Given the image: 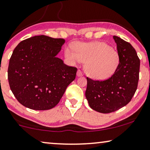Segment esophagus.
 <instances>
[{"mask_svg":"<svg viewBox=\"0 0 150 150\" xmlns=\"http://www.w3.org/2000/svg\"><path fill=\"white\" fill-rule=\"evenodd\" d=\"M77 77H81L83 75V73H81V71H80V70H78V71H77Z\"/></svg>","mask_w":150,"mask_h":150,"instance_id":"1","label":"esophagus"}]
</instances>
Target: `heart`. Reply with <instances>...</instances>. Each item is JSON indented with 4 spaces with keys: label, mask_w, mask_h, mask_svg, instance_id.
Returning a JSON list of instances; mask_svg holds the SVG:
<instances>
[{
    "label": "heart",
    "mask_w": 150,
    "mask_h": 150,
    "mask_svg": "<svg viewBox=\"0 0 150 150\" xmlns=\"http://www.w3.org/2000/svg\"><path fill=\"white\" fill-rule=\"evenodd\" d=\"M65 49V56L73 64L85 62L84 71L93 79L105 80L114 74L120 64L118 52L107 43H77Z\"/></svg>",
    "instance_id": "heart-1"
}]
</instances>
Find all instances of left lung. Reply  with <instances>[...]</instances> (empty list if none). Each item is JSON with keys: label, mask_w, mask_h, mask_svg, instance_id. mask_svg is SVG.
<instances>
[{"label": "left lung", "mask_w": 150, "mask_h": 150, "mask_svg": "<svg viewBox=\"0 0 150 150\" xmlns=\"http://www.w3.org/2000/svg\"><path fill=\"white\" fill-rule=\"evenodd\" d=\"M120 56V64L114 74L105 81L87 77L85 96L90 107L102 113H109L127 105L137 89L140 59L129 43L113 36Z\"/></svg>", "instance_id": "left-lung-1"}]
</instances>
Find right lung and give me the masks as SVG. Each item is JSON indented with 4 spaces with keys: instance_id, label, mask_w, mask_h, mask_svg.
<instances>
[{
    "instance_id": "obj_1",
    "label": "right lung",
    "mask_w": 150,
    "mask_h": 150,
    "mask_svg": "<svg viewBox=\"0 0 150 150\" xmlns=\"http://www.w3.org/2000/svg\"><path fill=\"white\" fill-rule=\"evenodd\" d=\"M64 43L63 39L35 36L22 41L13 51L7 71L9 84L24 107L52 109L75 79L76 68L57 57Z\"/></svg>"
}]
</instances>
